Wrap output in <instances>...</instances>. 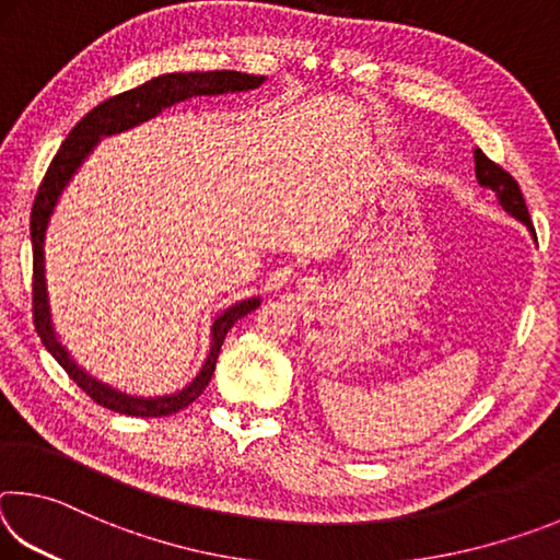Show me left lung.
<instances>
[{
	"mask_svg": "<svg viewBox=\"0 0 560 560\" xmlns=\"http://www.w3.org/2000/svg\"><path fill=\"white\" fill-rule=\"evenodd\" d=\"M474 173H477V183L481 187L491 189V192L497 195V200L501 207H504V212L514 217V220H518L521 224H526L528 234L536 240L534 224H530V217H528V207L524 202V195H521L516 179L511 177L506 170H501L497 163H491L479 148L474 150Z\"/></svg>",
	"mask_w": 560,
	"mask_h": 560,
	"instance_id": "left-lung-1",
	"label": "left lung"
}]
</instances>
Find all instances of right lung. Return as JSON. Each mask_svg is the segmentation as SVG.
<instances>
[{"instance_id": "add662e5", "label": "right lung", "mask_w": 560, "mask_h": 560, "mask_svg": "<svg viewBox=\"0 0 560 560\" xmlns=\"http://www.w3.org/2000/svg\"><path fill=\"white\" fill-rule=\"evenodd\" d=\"M267 81V75H254L242 71H177V73H163L155 79L145 81L143 86L130 89L126 93H118L101 106L86 113L75 128L69 132V138L61 143V150L56 153L54 163L49 165L44 183L39 187V195L34 200L32 210V249H34V324L36 334H39L46 350L56 358L71 381L81 387L83 393L93 397L98 405L108 407L113 412L132 415V417H165L179 412L189 402H195L202 395L207 383L212 381L217 358H220V348L224 343L226 330H230L236 320L246 314L259 308L261 296H249L232 303L224 311L214 316L210 326V350H207L205 363L197 375L185 387L167 395H130L122 393L118 387L93 377L86 368L79 365L71 355V350L61 343L59 334L54 326L51 301H49V283H46V232H49L51 217L56 212L63 189L69 187L73 175L79 173L81 165L86 163L89 155L96 150L103 138L118 136L130 128L143 126V122L153 120L165 108L175 106L197 96H224V93H242L254 91Z\"/></svg>"}]
</instances>
